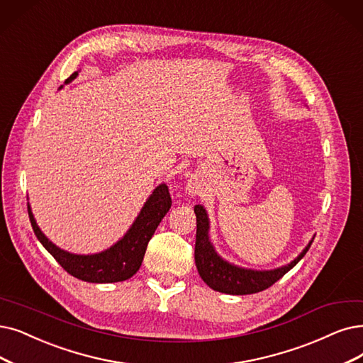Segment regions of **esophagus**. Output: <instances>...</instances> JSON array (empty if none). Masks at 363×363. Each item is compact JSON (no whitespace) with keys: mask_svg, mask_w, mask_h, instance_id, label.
I'll return each mask as SVG.
<instances>
[{"mask_svg":"<svg viewBox=\"0 0 363 363\" xmlns=\"http://www.w3.org/2000/svg\"><path fill=\"white\" fill-rule=\"evenodd\" d=\"M186 189H187V192H189L191 195H198V192H199V184H198L195 180H191L189 183L186 184Z\"/></svg>","mask_w":363,"mask_h":363,"instance_id":"1","label":"esophagus"}]
</instances>
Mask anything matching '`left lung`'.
<instances>
[{
	"instance_id": "8db88e82",
	"label": "left lung",
	"mask_w": 363,
	"mask_h": 363,
	"mask_svg": "<svg viewBox=\"0 0 363 363\" xmlns=\"http://www.w3.org/2000/svg\"><path fill=\"white\" fill-rule=\"evenodd\" d=\"M196 214V241H195V264L201 279L204 280L213 291L228 295H250L262 292L275 281H279L283 275L291 271L299 260L308 252L313 240L308 242L302 253L294 259L291 264L269 271L245 269L232 265L216 253L213 244L208 238V216L202 206H195Z\"/></svg>"
}]
</instances>
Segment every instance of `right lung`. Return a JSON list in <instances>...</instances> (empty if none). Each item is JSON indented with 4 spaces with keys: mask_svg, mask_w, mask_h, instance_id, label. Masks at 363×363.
<instances>
[{
    "mask_svg": "<svg viewBox=\"0 0 363 363\" xmlns=\"http://www.w3.org/2000/svg\"><path fill=\"white\" fill-rule=\"evenodd\" d=\"M76 77L77 72H72L65 83H69ZM169 208V191L168 186L162 183L146 201L135 222L123 238L111 245L110 249L95 255H74L56 247L37 226L30 204H28V214H30L31 226L38 241L72 277L89 283H118L131 279L140 269L147 244Z\"/></svg>",
    "mask_w": 363,
    "mask_h": 363,
    "instance_id": "add662e5",
    "label": "right lung"
}]
</instances>
